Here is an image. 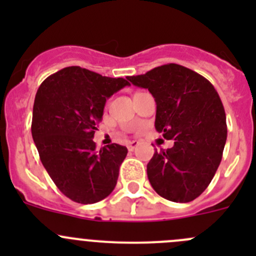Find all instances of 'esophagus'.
Instances as JSON below:
<instances>
[{"instance_id":"34e87169","label":"esophagus","mask_w":256,"mask_h":256,"mask_svg":"<svg viewBox=\"0 0 256 256\" xmlns=\"http://www.w3.org/2000/svg\"><path fill=\"white\" fill-rule=\"evenodd\" d=\"M138 141H135V140H134V141H130V142L128 144V151H134V150H135V147L138 146Z\"/></svg>"}]
</instances>
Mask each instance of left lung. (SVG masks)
Returning a JSON list of instances; mask_svg holds the SVG:
<instances>
[{
	"label": "left lung",
	"mask_w": 256,
	"mask_h": 256,
	"mask_svg": "<svg viewBox=\"0 0 256 256\" xmlns=\"http://www.w3.org/2000/svg\"><path fill=\"white\" fill-rule=\"evenodd\" d=\"M128 79L148 89L157 105L154 128L166 140H174L147 164L152 188L172 202L196 200L213 180L226 141L218 92L204 76L174 63Z\"/></svg>",
	"instance_id": "obj_1"
}]
</instances>
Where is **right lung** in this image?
Wrapping results in <instances>:
<instances>
[{
	"label": "right lung",
	"mask_w": 256,
	"mask_h": 256,
	"mask_svg": "<svg viewBox=\"0 0 256 256\" xmlns=\"http://www.w3.org/2000/svg\"><path fill=\"white\" fill-rule=\"evenodd\" d=\"M130 82L80 66H66L38 88L32 138L43 166L64 196L82 204L106 198L115 188L128 148L92 141L105 102Z\"/></svg>",
	"instance_id": "right-lung-1"
}]
</instances>
